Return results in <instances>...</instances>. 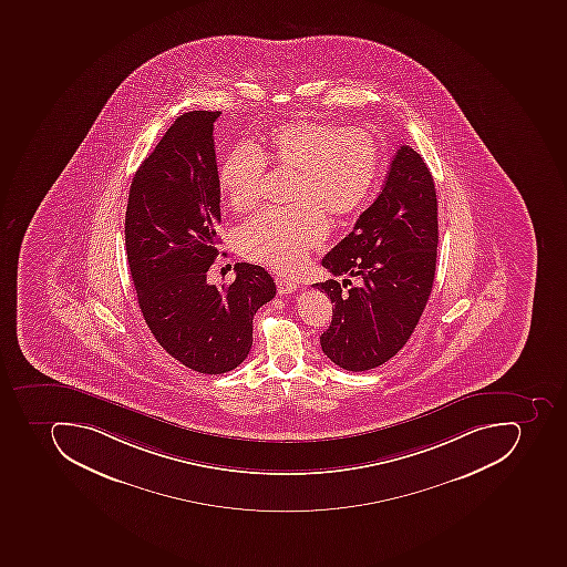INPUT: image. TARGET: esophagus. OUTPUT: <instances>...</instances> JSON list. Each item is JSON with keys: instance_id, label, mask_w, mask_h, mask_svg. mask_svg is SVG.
<instances>
[{"instance_id": "esophagus-1", "label": "esophagus", "mask_w": 567, "mask_h": 567, "mask_svg": "<svg viewBox=\"0 0 567 567\" xmlns=\"http://www.w3.org/2000/svg\"><path fill=\"white\" fill-rule=\"evenodd\" d=\"M276 285L279 295L293 293V291H297V288H299L297 282L290 281V279H285V277H277Z\"/></svg>"}]
</instances>
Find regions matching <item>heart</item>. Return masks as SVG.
<instances>
[{
    "label": "heart",
    "mask_w": 567,
    "mask_h": 567,
    "mask_svg": "<svg viewBox=\"0 0 567 567\" xmlns=\"http://www.w3.org/2000/svg\"><path fill=\"white\" fill-rule=\"evenodd\" d=\"M267 163L295 173L288 210H265L238 235L246 258L295 272L327 237V217H344L365 202L380 169V146L364 128L291 120L268 132L261 148L240 145L220 166V189L237 212L261 199Z\"/></svg>",
    "instance_id": "heart-1"
}]
</instances>
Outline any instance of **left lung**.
<instances>
[{"instance_id": "left-lung-1", "label": "left lung", "mask_w": 567, "mask_h": 567, "mask_svg": "<svg viewBox=\"0 0 567 567\" xmlns=\"http://www.w3.org/2000/svg\"><path fill=\"white\" fill-rule=\"evenodd\" d=\"M436 246L435 182L424 158L403 145L380 196L321 259L332 276L357 277L359 286L344 291L336 279L312 285L332 302V323L320 342L334 364L368 371L406 344L430 299Z\"/></svg>"}]
</instances>
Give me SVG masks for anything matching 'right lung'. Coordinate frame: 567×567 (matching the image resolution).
<instances>
[{"instance_id":"obj_1","label":"right lung","mask_w":567,"mask_h":567,"mask_svg":"<svg viewBox=\"0 0 567 567\" xmlns=\"http://www.w3.org/2000/svg\"><path fill=\"white\" fill-rule=\"evenodd\" d=\"M219 111L175 120L132 178L125 247L137 302L158 344L185 368L228 373L252 347V318L276 295L259 265H235L231 285H208L219 255Z\"/></svg>"}]
</instances>
